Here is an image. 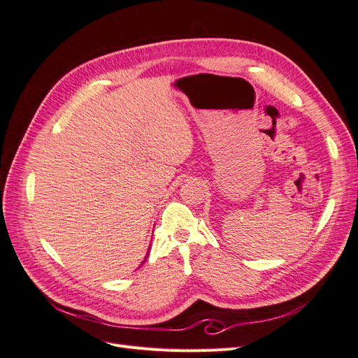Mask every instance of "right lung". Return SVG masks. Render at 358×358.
Returning a JSON list of instances; mask_svg holds the SVG:
<instances>
[{
    "mask_svg": "<svg viewBox=\"0 0 358 358\" xmlns=\"http://www.w3.org/2000/svg\"><path fill=\"white\" fill-rule=\"evenodd\" d=\"M149 251H150V245H149V249H148V252H146V257H145V259H143V263H142V266L145 264V262H146V258L149 257Z\"/></svg>",
    "mask_w": 358,
    "mask_h": 358,
    "instance_id": "1",
    "label": "right lung"
}]
</instances>
